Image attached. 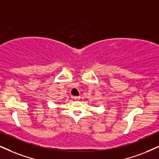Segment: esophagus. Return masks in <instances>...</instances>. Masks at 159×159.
<instances>
[{
  "mask_svg": "<svg viewBox=\"0 0 159 159\" xmlns=\"http://www.w3.org/2000/svg\"><path fill=\"white\" fill-rule=\"evenodd\" d=\"M73 98L75 101H79L80 99V97H74Z\"/></svg>",
  "mask_w": 159,
  "mask_h": 159,
  "instance_id": "esophagus-1",
  "label": "esophagus"
}]
</instances>
